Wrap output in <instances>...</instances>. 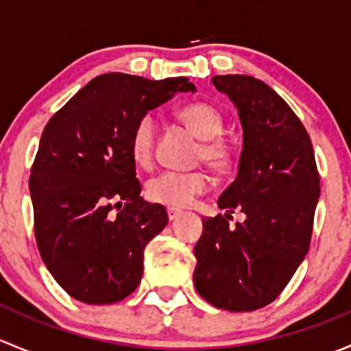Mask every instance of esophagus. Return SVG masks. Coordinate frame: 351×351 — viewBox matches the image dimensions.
<instances>
[{"mask_svg":"<svg viewBox=\"0 0 351 351\" xmlns=\"http://www.w3.org/2000/svg\"><path fill=\"white\" fill-rule=\"evenodd\" d=\"M168 219L169 221H175L176 217H180V214H182V210L180 208H173V207H168Z\"/></svg>","mask_w":351,"mask_h":351,"instance_id":"obj_1","label":"esophagus"}]
</instances>
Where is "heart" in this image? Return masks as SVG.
I'll list each match as a JSON object with an SVG mask.
<instances>
[{
  "label": "heart",
  "instance_id": "obj_1",
  "mask_svg": "<svg viewBox=\"0 0 351 351\" xmlns=\"http://www.w3.org/2000/svg\"><path fill=\"white\" fill-rule=\"evenodd\" d=\"M178 119L200 141L197 159L215 171H226L234 161V147L222 136L224 117L214 105L190 104L178 110ZM156 122L151 113L141 117L130 132V153L134 161L146 168L154 158ZM210 185L204 171H162L147 180L146 197L151 202L173 208H183L192 204Z\"/></svg>",
  "mask_w": 351,
  "mask_h": 351
}]
</instances>
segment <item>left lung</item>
Instances as JSON below:
<instances>
[{
  "label": "left lung",
  "instance_id": "1",
  "mask_svg": "<svg viewBox=\"0 0 351 351\" xmlns=\"http://www.w3.org/2000/svg\"><path fill=\"white\" fill-rule=\"evenodd\" d=\"M212 83L238 108L243 151L238 176L219 198L228 214L204 219L193 282L217 309L250 313L280 295L309 251L319 173L309 134L280 95L244 74ZM236 208L247 221L229 226Z\"/></svg>",
  "mask_w": 351,
  "mask_h": 351
}]
</instances>
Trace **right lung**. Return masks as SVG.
<instances>
[{
  "label": "right lung",
  "instance_id": "right-lung-1",
  "mask_svg": "<svg viewBox=\"0 0 351 351\" xmlns=\"http://www.w3.org/2000/svg\"><path fill=\"white\" fill-rule=\"evenodd\" d=\"M186 77H95L51 117L28 180L34 231L45 267L73 299L115 304L143 277L144 247L168 224L166 208L141 197L130 132Z\"/></svg>",
  "mask_w": 351,
  "mask_h": 351
}]
</instances>
